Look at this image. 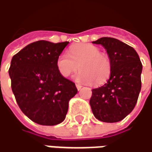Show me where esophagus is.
I'll return each mask as SVG.
<instances>
[{"mask_svg": "<svg viewBox=\"0 0 152 152\" xmlns=\"http://www.w3.org/2000/svg\"><path fill=\"white\" fill-rule=\"evenodd\" d=\"M76 88H77V90H78V91L81 89V87H82V86H80V85H79V84H76Z\"/></svg>", "mask_w": 152, "mask_h": 152, "instance_id": "1", "label": "esophagus"}]
</instances>
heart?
Segmentation results:
<instances>
[{"label": "heart", "mask_w": 152, "mask_h": 152, "mask_svg": "<svg viewBox=\"0 0 152 152\" xmlns=\"http://www.w3.org/2000/svg\"><path fill=\"white\" fill-rule=\"evenodd\" d=\"M56 66L64 77L70 76L80 69L76 80L96 86L106 82L111 72L108 56L102 53L97 46L85 43L72 46L69 54L61 53L57 58Z\"/></svg>", "instance_id": "obj_1"}]
</instances>
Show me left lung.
<instances>
[{
    "mask_svg": "<svg viewBox=\"0 0 152 152\" xmlns=\"http://www.w3.org/2000/svg\"><path fill=\"white\" fill-rule=\"evenodd\" d=\"M94 44L105 47L111 63L110 78L92 90L90 105L95 117L104 122H117L130 114L141 88L142 64L137 51L115 38L102 37Z\"/></svg>",
    "mask_w": 152,
    "mask_h": 152,
    "instance_id": "8db88e82",
    "label": "left lung"
}]
</instances>
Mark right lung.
I'll return each instance as SVG.
<instances>
[{"label":"right lung","instance_id":"add662e5","mask_svg":"<svg viewBox=\"0 0 152 152\" xmlns=\"http://www.w3.org/2000/svg\"><path fill=\"white\" fill-rule=\"evenodd\" d=\"M68 41H38L29 44L12 57L9 75L11 89L21 111L42 126L62 122L76 85L59 72L57 58Z\"/></svg>","mask_w":152,"mask_h":152}]
</instances>
